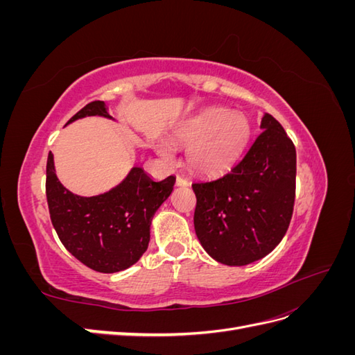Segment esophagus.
Masks as SVG:
<instances>
[{"label":"esophagus","instance_id":"esophagus-1","mask_svg":"<svg viewBox=\"0 0 355 355\" xmlns=\"http://www.w3.org/2000/svg\"><path fill=\"white\" fill-rule=\"evenodd\" d=\"M176 185H178V187H187V185H188V180H187L185 178L178 176V178H176Z\"/></svg>","mask_w":355,"mask_h":355}]
</instances>
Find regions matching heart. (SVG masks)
Returning a JSON list of instances; mask_svg holds the SVG:
<instances>
[{
  "label": "heart",
  "mask_w": 355,
  "mask_h": 355,
  "mask_svg": "<svg viewBox=\"0 0 355 355\" xmlns=\"http://www.w3.org/2000/svg\"><path fill=\"white\" fill-rule=\"evenodd\" d=\"M175 142L188 146L189 167L201 175L214 176L230 170L243 157L252 137V123L244 112L211 106L180 121L173 130ZM158 153L173 158L171 145L158 144Z\"/></svg>",
  "instance_id": "obj_1"
}]
</instances>
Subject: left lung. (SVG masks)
I'll list each match as a JSON object with an SVG mask.
<instances>
[{"label":"left lung","mask_w":355,"mask_h":355,"mask_svg":"<svg viewBox=\"0 0 355 355\" xmlns=\"http://www.w3.org/2000/svg\"><path fill=\"white\" fill-rule=\"evenodd\" d=\"M262 133L240 163L219 178L192 184L197 197L196 234L214 261L230 266L271 253L292 219L296 149L270 114Z\"/></svg>","instance_id":"obj_1"}]
</instances>
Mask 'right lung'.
<instances>
[{
    "instance_id": "add662e5",
    "label": "right lung",
    "mask_w": 355,
    "mask_h": 355,
    "mask_svg": "<svg viewBox=\"0 0 355 355\" xmlns=\"http://www.w3.org/2000/svg\"><path fill=\"white\" fill-rule=\"evenodd\" d=\"M85 116L115 120L105 102L94 101L67 125ZM175 182V176L155 180L136 166L110 191L81 197L60 184L50 153L46 194L51 223L67 250L84 265L105 274L124 271L148 249L154 214L171 194Z\"/></svg>"
}]
</instances>
